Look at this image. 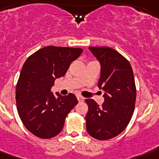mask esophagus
<instances>
[{
  "label": "esophagus",
  "instance_id": "obj_1",
  "mask_svg": "<svg viewBox=\"0 0 159 159\" xmlns=\"http://www.w3.org/2000/svg\"><path fill=\"white\" fill-rule=\"evenodd\" d=\"M77 99H78L79 102H83L84 100V98L81 96V95H77Z\"/></svg>",
  "mask_w": 159,
  "mask_h": 159
}]
</instances>
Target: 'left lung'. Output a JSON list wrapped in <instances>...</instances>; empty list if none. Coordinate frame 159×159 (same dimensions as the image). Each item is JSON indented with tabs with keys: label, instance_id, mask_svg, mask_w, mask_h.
Here are the masks:
<instances>
[{
	"label": "left lung",
	"instance_id": "left-lung-1",
	"mask_svg": "<svg viewBox=\"0 0 159 159\" xmlns=\"http://www.w3.org/2000/svg\"><path fill=\"white\" fill-rule=\"evenodd\" d=\"M100 64L98 86L104 91V102L99 106L92 99L85 102L89 134L107 140L125 129L132 118L136 100L134 76L129 62L118 51L109 47H89Z\"/></svg>",
	"mask_w": 159,
	"mask_h": 159
}]
</instances>
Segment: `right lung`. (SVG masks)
I'll return each instance as SVG.
<instances>
[{"label": "right lung", "mask_w": 159, "mask_h": 159, "mask_svg": "<svg viewBox=\"0 0 159 159\" xmlns=\"http://www.w3.org/2000/svg\"><path fill=\"white\" fill-rule=\"evenodd\" d=\"M83 52L80 48L46 46L27 58L17 82L16 99L22 123L33 134L50 139L62 130L65 119L78 100L62 96L51 88Z\"/></svg>", "instance_id": "right-lung-1"}]
</instances>
